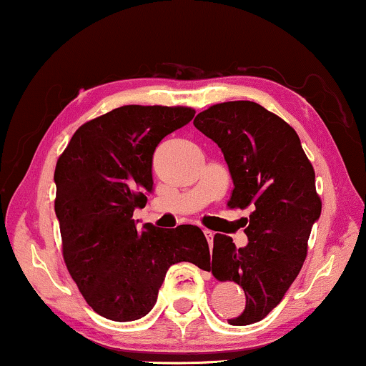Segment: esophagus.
<instances>
[{
  "mask_svg": "<svg viewBox=\"0 0 366 366\" xmlns=\"http://www.w3.org/2000/svg\"><path fill=\"white\" fill-rule=\"evenodd\" d=\"M203 233H204V237H207L208 243L212 244V242H213V232H209V229H203Z\"/></svg>",
  "mask_w": 366,
  "mask_h": 366,
  "instance_id": "34e87169",
  "label": "esophagus"
}]
</instances>
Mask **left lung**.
Instances as JSON below:
<instances>
[{"label":"left lung","mask_w":366,"mask_h":366,"mask_svg":"<svg viewBox=\"0 0 366 366\" xmlns=\"http://www.w3.org/2000/svg\"><path fill=\"white\" fill-rule=\"evenodd\" d=\"M193 124L222 148L234 184L228 207L253 208L247 247L217 233L208 267L243 288L247 305L228 323L244 327L267 317L298 277L322 199L297 132L258 103L213 104Z\"/></svg>","instance_id":"8db88e82"}]
</instances>
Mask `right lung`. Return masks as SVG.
<instances>
[{"label": "right lung", "instance_id": "obj_1", "mask_svg": "<svg viewBox=\"0 0 366 366\" xmlns=\"http://www.w3.org/2000/svg\"><path fill=\"white\" fill-rule=\"evenodd\" d=\"M193 117L187 107H119L79 127L58 158L54 212L64 263L89 307L113 322L149 313L172 264L209 267L198 227L137 228L133 219L153 192L154 149Z\"/></svg>", "mask_w": 366, "mask_h": 366}]
</instances>
